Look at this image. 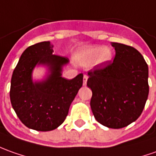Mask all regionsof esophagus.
Listing matches in <instances>:
<instances>
[{"label":"esophagus","instance_id":"1","mask_svg":"<svg viewBox=\"0 0 156 156\" xmlns=\"http://www.w3.org/2000/svg\"><path fill=\"white\" fill-rule=\"evenodd\" d=\"M87 80H88V76H87V75H84V76H83V85H86Z\"/></svg>","mask_w":156,"mask_h":156}]
</instances>
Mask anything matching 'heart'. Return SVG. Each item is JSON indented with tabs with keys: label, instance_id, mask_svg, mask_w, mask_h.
I'll list each match as a JSON object with an SVG mask.
<instances>
[{
	"label": "heart",
	"instance_id": "1",
	"mask_svg": "<svg viewBox=\"0 0 156 156\" xmlns=\"http://www.w3.org/2000/svg\"><path fill=\"white\" fill-rule=\"evenodd\" d=\"M82 60L87 62H92L97 59L98 63H105L111 60L112 52L108 48H104L101 46L90 47L83 50L80 54Z\"/></svg>",
	"mask_w": 156,
	"mask_h": 156
}]
</instances>
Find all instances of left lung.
Segmentation results:
<instances>
[{
	"label": "left lung",
	"mask_w": 156,
	"mask_h": 156,
	"mask_svg": "<svg viewBox=\"0 0 156 156\" xmlns=\"http://www.w3.org/2000/svg\"><path fill=\"white\" fill-rule=\"evenodd\" d=\"M114 60L89 71L87 85L92 90L90 107L98 122L114 129L136 120L149 96V68L139 52L131 46L112 42Z\"/></svg>",
	"instance_id": "left-lung-1"
}]
</instances>
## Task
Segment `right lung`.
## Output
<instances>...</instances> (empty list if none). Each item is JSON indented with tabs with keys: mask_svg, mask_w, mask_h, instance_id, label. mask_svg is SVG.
<instances>
[{
	"mask_svg": "<svg viewBox=\"0 0 156 156\" xmlns=\"http://www.w3.org/2000/svg\"><path fill=\"white\" fill-rule=\"evenodd\" d=\"M53 48L49 42L27 48L12 76V106L21 122L36 131H48L60 126L83 85V73L71 80L61 77V68L69 59L53 55ZM37 63L49 65L51 74L45 81L34 84L31 73Z\"/></svg>",
	"mask_w": 156,
	"mask_h": 156,
	"instance_id": "right-lung-1",
	"label": "right lung"
}]
</instances>
